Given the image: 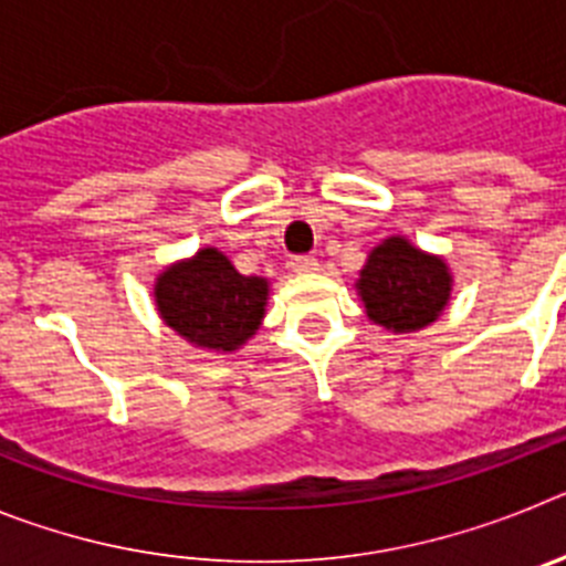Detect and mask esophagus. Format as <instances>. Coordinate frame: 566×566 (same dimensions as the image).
<instances>
[{
    "label": "esophagus",
    "mask_w": 566,
    "mask_h": 566,
    "mask_svg": "<svg viewBox=\"0 0 566 566\" xmlns=\"http://www.w3.org/2000/svg\"><path fill=\"white\" fill-rule=\"evenodd\" d=\"M317 258H308V254H303V258H294L292 260V269L297 274H312V272H317Z\"/></svg>",
    "instance_id": "1"
}]
</instances>
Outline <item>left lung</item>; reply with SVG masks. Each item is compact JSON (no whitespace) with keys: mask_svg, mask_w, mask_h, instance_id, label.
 Listing matches in <instances>:
<instances>
[{"mask_svg":"<svg viewBox=\"0 0 566 566\" xmlns=\"http://www.w3.org/2000/svg\"><path fill=\"white\" fill-rule=\"evenodd\" d=\"M365 317L391 334H417L451 303L453 272L442 254L391 234L368 252L354 283Z\"/></svg>","mask_w":566,"mask_h":566,"instance_id":"obj_1","label":"left lung"}]
</instances>
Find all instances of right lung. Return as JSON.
<instances>
[{"label":"right lung","instance_id":"obj_1","mask_svg":"<svg viewBox=\"0 0 566 566\" xmlns=\"http://www.w3.org/2000/svg\"><path fill=\"white\" fill-rule=\"evenodd\" d=\"M155 312L189 345L212 354H232L263 326L269 280L240 274L214 247L164 266L153 286Z\"/></svg>","mask_w":566,"mask_h":566}]
</instances>
